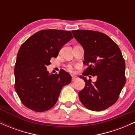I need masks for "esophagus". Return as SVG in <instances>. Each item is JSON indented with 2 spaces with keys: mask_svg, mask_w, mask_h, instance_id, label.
Masks as SVG:
<instances>
[{
  "mask_svg": "<svg viewBox=\"0 0 135 135\" xmlns=\"http://www.w3.org/2000/svg\"><path fill=\"white\" fill-rule=\"evenodd\" d=\"M77 79V77L76 76H74V75H72V81H74V80H75Z\"/></svg>",
  "mask_w": 135,
  "mask_h": 135,
  "instance_id": "34e87169",
  "label": "esophagus"
}]
</instances>
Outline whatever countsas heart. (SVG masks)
<instances>
[{
    "instance_id": "heart-1",
    "label": "heart",
    "mask_w": 135,
    "mask_h": 135,
    "mask_svg": "<svg viewBox=\"0 0 135 135\" xmlns=\"http://www.w3.org/2000/svg\"><path fill=\"white\" fill-rule=\"evenodd\" d=\"M68 69H69L70 71H72L73 69H72V66H71V65H69V66H68Z\"/></svg>"
}]
</instances>
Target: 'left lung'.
Instances as JSON below:
<instances>
[{
  "instance_id": "left-lung-1",
  "label": "left lung",
  "mask_w": 135,
  "mask_h": 135,
  "mask_svg": "<svg viewBox=\"0 0 135 135\" xmlns=\"http://www.w3.org/2000/svg\"><path fill=\"white\" fill-rule=\"evenodd\" d=\"M74 38L84 51L83 63L88 68L80 77L85 87L79 93L85 107L102 111L114 105L126 83L124 59L117 44L105 34L88 30H73ZM97 77L91 83L85 76Z\"/></svg>"
}]
</instances>
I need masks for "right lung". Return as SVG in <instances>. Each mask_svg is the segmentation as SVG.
<instances>
[{
  "instance_id": "right-lung-1",
  "label": "right lung",
  "mask_w": 135,
  "mask_h": 135,
  "mask_svg": "<svg viewBox=\"0 0 135 135\" xmlns=\"http://www.w3.org/2000/svg\"><path fill=\"white\" fill-rule=\"evenodd\" d=\"M73 38L70 31L43 30L21 46L15 67V88L27 108L37 112L48 110L56 104L62 88L70 83L69 73L49 74L46 66Z\"/></svg>"
}]
</instances>
